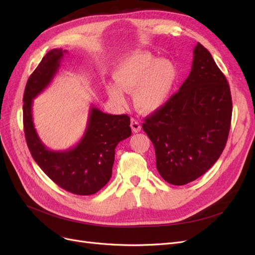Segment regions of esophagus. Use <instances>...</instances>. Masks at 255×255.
I'll return each instance as SVG.
<instances>
[{"mask_svg":"<svg viewBox=\"0 0 255 255\" xmlns=\"http://www.w3.org/2000/svg\"><path fill=\"white\" fill-rule=\"evenodd\" d=\"M130 128H132L133 132H135V133L140 132V129H141V126L139 125V122H138L136 119L130 120Z\"/></svg>","mask_w":255,"mask_h":255,"instance_id":"1","label":"esophagus"}]
</instances>
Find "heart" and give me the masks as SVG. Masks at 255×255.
<instances>
[{
  "label": "heart",
  "mask_w": 255,
  "mask_h": 255,
  "mask_svg": "<svg viewBox=\"0 0 255 255\" xmlns=\"http://www.w3.org/2000/svg\"><path fill=\"white\" fill-rule=\"evenodd\" d=\"M114 79L117 85H109L107 92L114 102L126 103L123 91L134 92V103L143 113L161 109L170 99L177 71L167 59H157L153 54L138 51L121 59L115 68Z\"/></svg>",
  "instance_id": "heart-1"
}]
</instances>
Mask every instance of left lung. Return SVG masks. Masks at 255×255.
Here are the masks:
<instances>
[{
  "instance_id": "left-lung-1",
  "label": "left lung",
  "mask_w": 255,
  "mask_h": 255,
  "mask_svg": "<svg viewBox=\"0 0 255 255\" xmlns=\"http://www.w3.org/2000/svg\"><path fill=\"white\" fill-rule=\"evenodd\" d=\"M232 109L225 74L198 42L188 78L142 123L166 182L177 186L190 183L216 163L228 141Z\"/></svg>"
}]
</instances>
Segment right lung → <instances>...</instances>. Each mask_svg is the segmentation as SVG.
I'll use <instances>...</instances> for the list:
<instances>
[{
  "instance_id": "right-lung-1",
  "label": "right lung",
  "mask_w": 255,
  "mask_h": 255,
  "mask_svg": "<svg viewBox=\"0 0 255 255\" xmlns=\"http://www.w3.org/2000/svg\"><path fill=\"white\" fill-rule=\"evenodd\" d=\"M65 53L51 50L28 78L23 96V127L29 152L42 171L63 189L89 196L110 181L116 146L130 136L132 129L128 115L105 114L92 106L86 132L73 148L56 152L41 142L33 122V99L51 83Z\"/></svg>"
}]
</instances>
